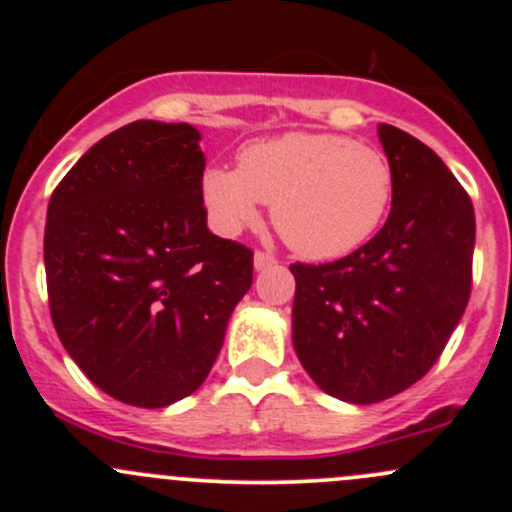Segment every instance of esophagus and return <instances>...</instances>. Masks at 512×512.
<instances>
[{
  "instance_id": "esophagus-1",
  "label": "esophagus",
  "mask_w": 512,
  "mask_h": 512,
  "mask_svg": "<svg viewBox=\"0 0 512 512\" xmlns=\"http://www.w3.org/2000/svg\"><path fill=\"white\" fill-rule=\"evenodd\" d=\"M277 265V257L270 255V252L265 250H257L255 252V270H267V267Z\"/></svg>"
}]
</instances>
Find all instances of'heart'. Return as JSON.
<instances>
[{
    "mask_svg": "<svg viewBox=\"0 0 512 512\" xmlns=\"http://www.w3.org/2000/svg\"><path fill=\"white\" fill-rule=\"evenodd\" d=\"M203 198L220 232L260 220L309 260H337L371 240L394 198V170L374 146L337 133H285L250 143L237 170L210 168Z\"/></svg>",
    "mask_w": 512,
    "mask_h": 512,
    "instance_id": "heart-1",
    "label": "heart"
}]
</instances>
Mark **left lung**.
<instances>
[{"label": "left lung", "instance_id": "obj_1", "mask_svg": "<svg viewBox=\"0 0 512 512\" xmlns=\"http://www.w3.org/2000/svg\"><path fill=\"white\" fill-rule=\"evenodd\" d=\"M394 170L384 227L324 265H289L292 342L314 384L349 404H376L416 384L441 356L473 285L471 195L441 158L381 123Z\"/></svg>", "mask_w": 512, "mask_h": 512}]
</instances>
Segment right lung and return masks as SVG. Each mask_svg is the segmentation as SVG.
<instances>
[{"label":"right lung","instance_id":"add662e5","mask_svg":"<svg viewBox=\"0 0 512 512\" xmlns=\"http://www.w3.org/2000/svg\"><path fill=\"white\" fill-rule=\"evenodd\" d=\"M188 123L133 121L91 146L51 193L49 312L101 391L163 409L213 369L252 285V250L205 225V156Z\"/></svg>","mask_w":512,"mask_h":512}]
</instances>
